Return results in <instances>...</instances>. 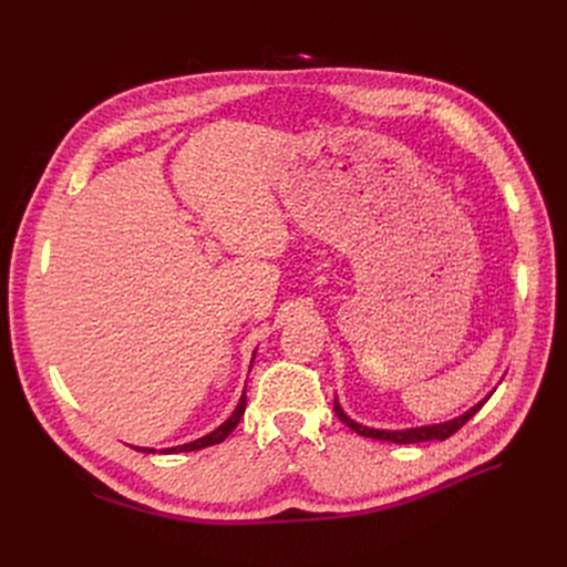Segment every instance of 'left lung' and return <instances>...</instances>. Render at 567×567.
<instances>
[{"instance_id":"8db88e82","label":"left lung","mask_w":567,"mask_h":567,"mask_svg":"<svg viewBox=\"0 0 567 567\" xmlns=\"http://www.w3.org/2000/svg\"><path fill=\"white\" fill-rule=\"evenodd\" d=\"M496 390V388H494ZM494 390H489L483 400H480L477 404H473L471 409H466L463 411V414H458V416H454V419H450V421H440V423H427V425H414V427H400V431H388V427H371V425H364V423H359V421H354V419H350L348 414H346V409L340 406V402H338V398H336V402H333V409H336V414H338V419L346 423L348 427H352V431L357 433V435H364V437H371V440H381V442H394V444H414V442H427V440H447V437H452L458 427L466 423V421H471L480 409H483V404L492 398V392Z\"/></svg>"}]
</instances>
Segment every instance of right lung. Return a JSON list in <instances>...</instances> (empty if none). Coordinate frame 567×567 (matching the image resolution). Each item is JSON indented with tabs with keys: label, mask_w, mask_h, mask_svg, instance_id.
<instances>
[{
	"label": "right lung",
	"mask_w": 567,
	"mask_h": 567,
	"mask_svg": "<svg viewBox=\"0 0 567 567\" xmlns=\"http://www.w3.org/2000/svg\"><path fill=\"white\" fill-rule=\"evenodd\" d=\"M255 352H257V350H255ZM255 352H252V359H250V369H252V362H255ZM244 411H246V390H244V394H241V400H238L236 409L231 411V416H229L225 423H221V425H217L213 433L203 435V437H198V440H194V442L177 444V447H165V450H161V454H175V452H194V450L210 447V444H219V442H225V440L229 437V433H231L234 427L238 425V421H241ZM134 450H136V452H144V454H156V450H153V447H134Z\"/></svg>",
	"instance_id": "1"
}]
</instances>
